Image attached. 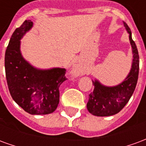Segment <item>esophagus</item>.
<instances>
[{
	"instance_id": "34e87169",
	"label": "esophagus",
	"mask_w": 146,
	"mask_h": 146,
	"mask_svg": "<svg viewBox=\"0 0 146 146\" xmlns=\"http://www.w3.org/2000/svg\"><path fill=\"white\" fill-rule=\"evenodd\" d=\"M74 73H76V74H80V73H81V71H80V70L78 69V68H76V69L74 70Z\"/></svg>"
}]
</instances>
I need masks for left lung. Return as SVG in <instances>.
<instances>
[{
	"label": "left lung",
	"mask_w": 146,
	"mask_h": 146,
	"mask_svg": "<svg viewBox=\"0 0 146 146\" xmlns=\"http://www.w3.org/2000/svg\"><path fill=\"white\" fill-rule=\"evenodd\" d=\"M129 33V39L133 51V64L131 72L126 80L116 87H105L95 80L92 81L94 91L89 95L87 108L89 113L97 116H109L118 113L128 102L134 93L138 82L139 73V55L137 46L132 40L131 31L123 22Z\"/></svg>",
	"instance_id": "1"
}]
</instances>
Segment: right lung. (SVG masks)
Here are the masks:
<instances>
[{"instance_id":"add662e5","label":"right lung","mask_w":146,"mask_h":146,"mask_svg":"<svg viewBox=\"0 0 146 146\" xmlns=\"http://www.w3.org/2000/svg\"><path fill=\"white\" fill-rule=\"evenodd\" d=\"M33 26L26 20L12 33L5 57L8 90L14 101L33 115L49 114L59 103V86L66 80L65 69L39 70L31 66L21 55L20 40Z\"/></svg>"}]
</instances>
